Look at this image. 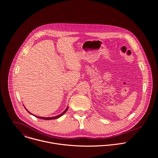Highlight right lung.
Here are the masks:
<instances>
[{
	"mask_svg": "<svg viewBox=\"0 0 158 158\" xmlns=\"http://www.w3.org/2000/svg\"><path fill=\"white\" fill-rule=\"evenodd\" d=\"M68 108H67L66 110H65V111L64 112H63L61 115H58V116H56V117H37V116H36V117H37V118H40V119H43V120H54V119H56V118H58L59 117H60L61 116H62L63 115H64V114H65V112H67V110H68ZM27 110V109H26ZM28 111V110H27ZM28 112H29L28 111ZM30 113V112H29ZM30 114H31V113H30ZM31 115H33V114H31ZM34 116H35V115H34Z\"/></svg>",
	"mask_w": 158,
	"mask_h": 158,
	"instance_id": "add662e5",
	"label": "right lung"
}]
</instances>
